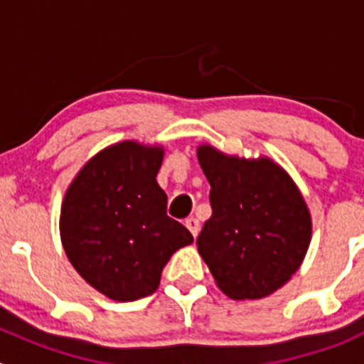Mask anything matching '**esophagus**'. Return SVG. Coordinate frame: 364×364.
Returning <instances> with one entry per match:
<instances>
[{
	"mask_svg": "<svg viewBox=\"0 0 364 364\" xmlns=\"http://www.w3.org/2000/svg\"><path fill=\"white\" fill-rule=\"evenodd\" d=\"M185 225H186V229L190 230V232H192V236L193 237H197V234H199V230H200V223H199V220L197 218H186V222H185Z\"/></svg>",
	"mask_w": 364,
	"mask_h": 364,
	"instance_id": "obj_1",
	"label": "esophagus"
}]
</instances>
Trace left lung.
Returning a JSON list of instances; mask_svg holds the SVG:
<instances>
[{"mask_svg":"<svg viewBox=\"0 0 364 364\" xmlns=\"http://www.w3.org/2000/svg\"><path fill=\"white\" fill-rule=\"evenodd\" d=\"M211 185L213 215L197 250L232 299H260L284 287L310 247L311 216L291 176L271 159H240L197 148Z\"/></svg>","mask_w":364,"mask_h":364,"instance_id":"obj_1","label":"left lung"}]
</instances>
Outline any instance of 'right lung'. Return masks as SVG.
<instances>
[{
    "label": "right lung",
    "mask_w": 364,
    "mask_h": 364,
    "mask_svg": "<svg viewBox=\"0 0 364 364\" xmlns=\"http://www.w3.org/2000/svg\"><path fill=\"white\" fill-rule=\"evenodd\" d=\"M161 160V146L117 142L87 161L65 193V253L91 287L114 301L153 294L172 253L193 241L167 216V196L156 183Z\"/></svg>",
    "instance_id": "obj_1"
}]
</instances>
